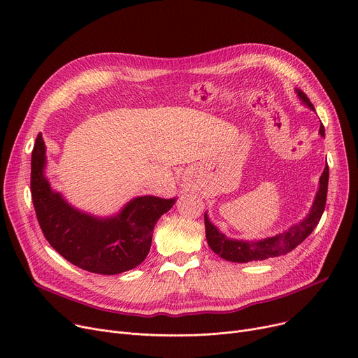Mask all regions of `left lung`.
<instances>
[{
  "instance_id": "left-lung-1",
  "label": "left lung",
  "mask_w": 358,
  "mask_h": 358,
  "mask_svg": "<svg viewBox=\"0 0 358 358\" xmlns=\"http://www.w3.org/2000/svg\"><path fill=\"white\" fill-rule=\"evenodd\" d=\"M296 92H297V97L302 100V103L315 111V107L309 101L306 94L300 90H296ZM319 134L325 138V127L322 123H321V127H319ZM328 178H329V168L327 165L321 178H319V189L316 192L309 215L303 220L293 224V227H290L287 231L270 238L258 239V241H242V239L228 238L210 222L208 213H204L206 239H208L209 247L215 254H217L223 259L232 261V262L262 261V259L285 255L290 252L299 245V243H302L312 234L319 220H321V216L325 210V203H327Z\"/></svg>"
}]
</instances>
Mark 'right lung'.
Instances as JSON below:
<instances>
[{
  "label": "right lung",
  "instance_id": "right-lung-1",
  "mask_svg": "<svg viewBox=\"0 0 358 358\" xmlns=\"http://www.w3.org/2000/svg\"><path fill=\"white\" fill-rule=\"evenodd\" d=\"M46 146L37 135L31 152V199L37 220L50 247L85 271L113 275L138 267L146 258L158 219L174 199L141 196L113 216L97 217L71 206L53 192L45 176Z\"/></svg>",
  "mask_w": 358,
  "mask_h": 358
}]
</instances>
